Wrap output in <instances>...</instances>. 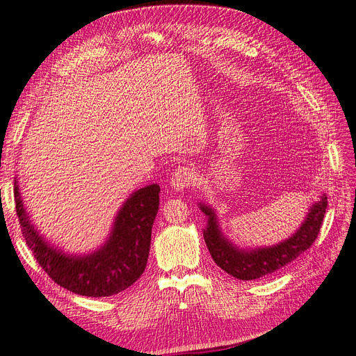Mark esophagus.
Here are the masks:
<instances>
[{"mask_svg":"<svg viewBox=\"0 0 356 356\" xmlns=\"http://www.w3.org/2000/svg\"><path fill=\"white\" fill-rule=\"evenodd\" d=\"M195 180V174L188 166H179L174 170L172 176L170 179V185L174 188V191H182L185 188L190 186Z\"/></svg>","mask_w":356,"mask_h":356,"instance_id":"esophagus-1","label":"esophagus"}]
</instances>
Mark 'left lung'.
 <instances>
[{
	"mask_svg": "<svg viewBox=\"0 0 356 356\" xmlns=\"http://www.w3.org/2000/svg\"><path fill=\"white\" fill-rule=\"evenodd\" d=\"M199 207L202 213L208 217V225L203 229V238L217 266L238 280H257L284 268L312 246L320 234L324 213L327 208V197L326 194H323L320 202L314 203L303 225L289 238L274 246L255 249H240L234 246L222 234L214 209L205 203H200Z\"/></svg>",
	"mask_w": 356,
	"mask_h": 356,
	"instance_id": "left-lung-1",
	"label": "left lung"
}]
</instances>
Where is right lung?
Returning <instances> with one entry per match:
<instances>
[{"mask_svg":"<svg viewBox=\"0 0 356 356\" xmlns=\"http://www.w3.org/2000/svg\"><path fill=\"white\" fill-rule=\"evenodd\" d=\"M157 184L133 193L119 209L110 237L97 251L70 255L45 241L30 222L15 179L13 194L22 236L40 266L64 289L84 297H110L125 291L145 270L151 228L159 209Z\"/></svg>","mask_w":356,"mask_h":356,"instance_id":"add662e5","label":"right lung"}]
</instances>
